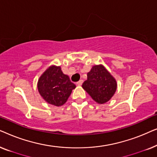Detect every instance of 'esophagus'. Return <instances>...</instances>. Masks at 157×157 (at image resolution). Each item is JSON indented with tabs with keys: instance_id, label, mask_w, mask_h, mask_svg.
I'll list each match as a JSON object with an SVG mask.
<instances>
[{
	"instance_id": "1",
	"label": "esophagus",
	"mask_w": 157,
	"mask_h": 157,
	"mask_svg": "<svg viewBox=\"0 0 157 157\" xmlns=\"http://www.w3.org/2000/svg\"><path fill=\"white\" fill-rule=\"evenodd\" d=\"M83 80H82V79H81L80 81H78V82L76 83V84L78 85V86H81V85H82V83H83Z\"/></svg>"
}]
</instances>
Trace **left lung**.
Wrapping results in <instances>:
<instances>
[{
	"mask_svg": "<svg viewBox=\"0 0 157 157\" xmlns=\"http://www.w3.org/2000/svg\"><path fill=\"white\" fill-rule=\"evenodd\" d=\"M82 88L91 96L92 99L100 104H105L114 95L117 83L114 77L102 64L95 65L87 74V80Z\"/></svg>",
	"mask_w": 157,
	"mask_h": 157,
	"instance_id": "obj_1",
	"label": "left lung"
}]
</instances>
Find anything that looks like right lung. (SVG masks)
Listing matches in <instances>:
<instances>
[{"instance_id": "obj_1", "label": "right lung", "mask_w": 157, "mask_h": 157, "mask_svg": "<svg viewBox=\"0 0 157 157\" xmlns=\"http://www.w3.org/2000/svg\"><path fill=\"white\" fill-rule=\"evenodd\" d=\"M38 91L49 104L61 106L67 101L76 85L61 71V66L52 65L38 78Z\"/></svg>"}]
</instances>
